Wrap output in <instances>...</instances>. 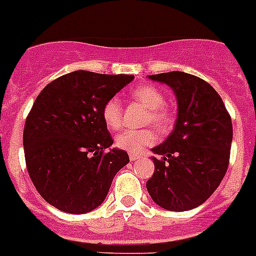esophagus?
I'll list each match as a JSON object with an SVG mask.
<instances>
[{"label":"esophagus","mask_w":256,"mask_h":256,"mask_svg":"<svg viewBox=\"0 0 256 256\" xmlns=\"http://www.w3.org/2000/svg\"><path fill=\"white\" fill-rule=\"evenodd\" d=\"M138 158H140V154L130 152V161H136V160H138Z\"/></svg>","instance_id":"esophagus-1"}]
</instances>
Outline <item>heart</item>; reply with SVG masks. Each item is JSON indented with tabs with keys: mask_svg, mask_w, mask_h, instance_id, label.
I'll return each instance as SVG.
<instances>
[{
	"mask_svg": "<svg viewBox=\"0 0 256 256\" xmlns=\"http://www.w3.org/2000/svg\"><path fill=\"white\" fill-rule=\"evenodd\" d=\"M130 98L137 100L148 109L144 123L152 124L158 132H168L174 124V112L165 106V94L154 85H140L130 91ZM102 118L110 130H118L122 126L123 109L116 98H112L102 109ZM157 140L156 132L152 128L142 130H126L116 137L118 148L137 154L144 146L154 144Z\"/></svg>",
	"mask_w": 256,
	"mask_h": 256,
	"instance_id": "heart-1",
	"label": "heart"
}]
</instances>
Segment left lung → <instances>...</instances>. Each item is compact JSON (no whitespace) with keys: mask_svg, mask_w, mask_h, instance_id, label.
Here are the masks:
<instances>
[{"mask_svg":"<svg viewBox=\"0 0 256 256\" xmlns=\"http://www.w3.org/2000/svg\"><path fill=\"white\" fill-rule=\"evenodd\" d=\"M174 90V130L152 148L154 172L146 186L154 203L182 212L204 203L218 188L230 162L232 122L221 96L204 80L180 71L148 76Z\"/></svg>","mask_w":256,"mask_h":256,"instance_id":"1","label":"left lung"}]
</instances>
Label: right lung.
I'll list each match as a JSON object with an SVG mask.
<instances>
[{"label":"right lung","mask_w":256,"mask_h":256,"mask_svg":"<svg viewBox=\"0 0 256 256\" xmlns=\"http://www.w3.org/2000/svg\"><path fill=\"white\" fill-rule=\"evenodd\" d=\"M133 74L74 71L63 74L38 95L24 126V152L32 184L49 204L82 214L106 198L112 179L130 162L112 148L102 118L105 102Z\"/></svg>","instance_id":"right-lung-1"}]
</instances>
